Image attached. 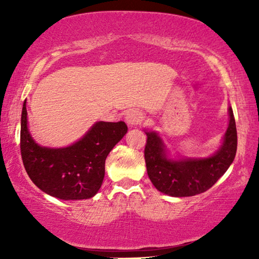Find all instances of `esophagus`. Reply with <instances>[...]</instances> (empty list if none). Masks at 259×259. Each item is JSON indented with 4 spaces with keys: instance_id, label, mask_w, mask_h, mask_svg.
<instances>
[{
    "instance_id": "34e87169",
    "label": "esophagus",
    "mask_w": 259,
    "mask_h": 259,
    "mask_svg": "<svg viewBox=\"0 0 259 259\" xmlns=\"http://www.w3.org/2000/svg\"><path fill=\"white\" fill-rule=\"evenodd\" d=\"M144 118L145 115L143 112L137 111V109H132V111L127 112V114L125 116V121L128 126H134V125H138V123L143 122Z\"/></svg>"
}]
</instances>
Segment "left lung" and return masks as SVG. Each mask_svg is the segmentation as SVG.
Instances as JSON below:
<instances>
[{
  "label": "left lung",
  "instance_id": "1",
  "mask_svg": "<svg viewBox=\"0 0 259 259\" xmlns=\"http://www.w3.org/2000/svg\"><path fill=\"white\" fill-rule=\"evenodd\" d=\"M221 148L204 159L167 158L164 143L155 132H146L145 161L147 175L155 189L172 197H191L203 193L228 171L237 152V130L232 108Z\"/></svg>",
  "mask_w": 259,
  "mask_h": 259
}]
</instances>
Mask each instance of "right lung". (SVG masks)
Segmentation results:
<instances>
[{"label":"right lung","mask_w":259,"mask_h":259,"mask_svg":"<svg viewBox=\"0 0 259 259\" xmlns=\"http://www.w3.org/2000/svg\"><path fill=\"white\" fill-rule=\"evenodd\" d=\"M126 133L123 121H99L68 147H41L28 131L24 100L20 140L24 168L31 182L49 196L63 200L88 199L101 187L106 158Z\"/></svg>","instance_id":"add662e5"}]
</instances>
